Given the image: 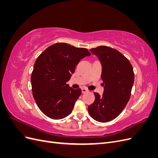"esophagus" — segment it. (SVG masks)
<instances>
[{"label":"esophagus","instance_id":"obj_1","mask_svg":"<svg viewBox=\"0 0 158 158\" xmlns=\"http://www.w3.org/2000/svg\"><path fill=\"white\" fill-rule=\"evenodd\" d=\"M88 92V89L85 88H82V92L83 94L86 93V92Z\"/></svg>","mask_w":158,"mask_h":158}]
</instances>
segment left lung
<instances>
[{"mask_svg": "<svg viewBox=\"0 0 158 158\" xmlns=\"http://www.w3.org/2000/svg\"><path fill=\"white\" fill-rule=\"evenodd\" d=\"M90 51L101 63L104 91L102 96L94 93L95 101L88 109L94 120L106 123L118 116L127 106L131 98L135 74L130 62L117 50L99 46Z\"/></svg>", "mask_w": 158, "mask_h": 158, "instance_id": "obj_1", "label": "left lung"}]
</instances>
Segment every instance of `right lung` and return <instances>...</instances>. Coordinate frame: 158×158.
Instances as JSON below:
<instances>
[{
    "label": "right lung",
    "mask_w": 158,
    "mask_h": 158,
    "mask_svg": "<svg viewBox=\"0 0 158 158\" xmlns=\"http://www.w3.org/2000/svg\"><path fill=\"white\" fill-rule=\"evenodd\" d=\"M89 55L87 49L57 43L37 57L31 76L32 93L37 106L46 116L61 119L73 111L82 90L74 89L66 82L80 60Z\"/></svg>",
    "instance_id": "add662e5"
}]
</instances>
